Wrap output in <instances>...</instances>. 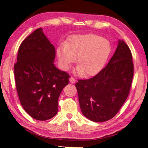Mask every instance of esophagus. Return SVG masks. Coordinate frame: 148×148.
<instances>
[{"instance_id": "34e87169", "label": "esophagus", "mask_w": 148, "mask_h": 148, "mask_svg": "<svg viewBox=\"0 0 148 148\" xmlns=\"http://www.w3.org/2000/svg\"><path fill=\"white\" fill-rule=\"evenodd\" d=\"M76 79H75L74 77H71L70 78V82H71V83H76Z\"/></svg>"}]
</instances>
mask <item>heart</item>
I'll list each match as a JSON object with an SVG mask.
<instances>
[{"label":"heart","instance_id":"heart-1","mask_svg":"<svg viewBox=\"0 0 148 148\" xmlns=\"http://www.w3.org/2000/svg\"><path fill=\"white\" fill-rule=\"evenodd\" d=\"M111 51L108 40L94 34L76 35L70 37L65 45L60 46L57 56L61 68L67 71L77 59V74L95 76L102 70Z\"/></svg>","mask_w":148,"mask_h":148}]
</instances>
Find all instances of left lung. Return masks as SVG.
Here are the masks:
<instances>
[{"label":"left lung","mask_w":148,"mask_h":148,"mask_svg":"<svg viewBox=\"0 0 148 148\" xmlns=\"http://www.w3.org/2000/svg\"><path fill=\"white\" fill-rule=\"evenodd\" d=\"M132 55L123 40H119L106 67L88 79L76 84L81 112L95 122L109 120L127 100L134 76Z\"/></svg>","instance_id":"obj_1"}]
</instances>
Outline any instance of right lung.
<instances>
[{"instance_id": "1", "label": "right lung", "mask_w": 148, "mask_h": 148, "mask_svg": "<svg viewBox=\"0 0 148 148\" xmlns=\"http://www.w3.org/2000/svg\"><path fill=\"white\" fill-rule=\"evenodd\" d=\"M55 54L42 28L19 47L14 65L17 93L25 111L37 120L45 121L57 114L60 95L69 84V74L54 64Z\"/></svg>"}]
</instances>
